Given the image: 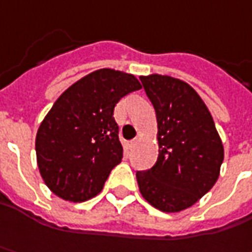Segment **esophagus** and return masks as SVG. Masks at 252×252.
Segmentation results:
<instances>
[{"mask_svg":"<svg viewBox=\"0 0 252 252\" xmlns=\"http://www.w3.org/2000/svg\"><path fill=\"white\" fill-rule=\"evenodd\" d=\"M136 139H132V141H129V142H128V148H129V149H134L135 146H136Z\"/></svg>","mask_w":252,"mask_h":252,"instance_id":"obj_1","label":"esophagus"}]
</instances>
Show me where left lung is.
<instances>
[{"instance_id":"8db88e82","label":"left lung","mask_w":252,"mask_h":252,"mask_svg":"<svg viewBox=\"0 0 252 252\" xmlns=\"http://www.w3.org/2000/svg\"><path fill=\"white\" fill-rule=\"evenodd\" d=\"M158 121L159 155L138 171L142 196L161 212H181L215 186L224 149L209 110L188 83L169 75L141 76Z\"/></svg>"}]
</instances>
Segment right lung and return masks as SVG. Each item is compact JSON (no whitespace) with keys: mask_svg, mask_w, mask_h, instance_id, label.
I'll list each match as a JSON object with an SVG mask.
<instances>
[{"mask_svg":"<svg viewBox=\"0 0 252 252\" xmlns=\"http://www.w3.org/2000/svg\"><path fill=\"white\" fill-rule=\"evenodd\" d=\"M141 88L132 74L101 68L61 93L36 134L39 171L53 194L83 202L103 189L123 159L114 107Z\"/></svg>","mask_w":252,"mask_h":252,"instance_id":"obj_1","label":"right lung"}]
</instances>
